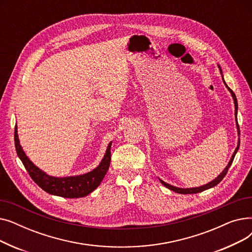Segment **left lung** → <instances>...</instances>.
Returning a JSON list of instances; mask_svg holds the SVG:
<instances>
[{
  "instance_id": "obj_1",
  "label": "left lung",
  "mask_w": 252,
  "mask_h": 252,
  "mask_svg": "<svg viewBox=\"0 0 252 252\" xmlns=\"http://www.w3.org/2000/svg\"><path fill=\"white\" fill-rule=\"evenodd\" d=\"M218 66H219L220 72V74H221L222 82H223L224 86H226V88L228 89V91L231 93V96H232V98H233V100H234V104H235V117H236L235 121H236V126H237V134H238V137H239V136H240V129H239V125H238V121H237V113H238V102H237V98H236V95L234 94V92L228 87V85L226 84V82H224L220 66V65H218ZM239 146H240V139L238 138L237 147H236V149H235V151H234V153H233V155H232V157H231V159H230L228 165L226 166V168H224V169L221 171V173H220V175L218 176L215 180H213L211 182H209V183L203 185V186L195 187V188H179V187L173 186V185H169V184L165 183L164 181H162V180H160V179H159V181H160V183L163 185V186H165L167 189H169V190H171V191H174V192H176V193H180V194H196V193H199V192L208 190V189H210V188H214L215 186H217V185L224 178V176L227 175L228 169H229V167L232 165V162H233V160H234V157H235V155H236L238 149H239Z\"/></svg>"
}]
</instances>
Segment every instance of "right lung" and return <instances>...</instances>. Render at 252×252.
Listing matches in <instances>:
<instances>
[{
  "label": "right lung",
  "instance_id": "obj_1",
  "mask_svg": "<svg viewBox=\"0 0 252 252\" xmlns=\"http://www.w3.org/2000/svg\"><path fill=\"white\" fill-rule=\"evenodd\" d=\"M14 140L17 155L22 161L25 169L28 170V173L34 181V183H36L44 191L51 195L60 196L64 198L85 197L99 187V185L103 181L110 165V149L112 142L108 144L107 149H106V152L99 165L96 168L89 171V173L70 177H53L45 173L41 168H38L35 164H33L32 160H30V158L26 156L19 142L17 125L15 126Z\"/></svg>",
  "mask_w": 252,
  "mask_h": 252
}]
</instances>
